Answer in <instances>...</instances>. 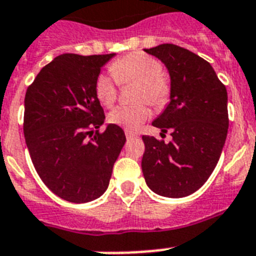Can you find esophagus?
I'll return each mask as SVG.
<instances>
[{"instance_id":"obj_1","label":"esophagus","mask_w":256,"mask_h":256,"mask_svg":"<svg viewBox=\"0 0 256 256\" xmlns=\"http://www.w3.org/2000/svg\"><path fill=\"white\" fill-rule=\"evenodd\" d=\"M124 134H126V138L128 139H132V138H135V136H138V134H136V132H134L132 130H128V128H126V130H124Z\"/></svg>"}]
</instances>
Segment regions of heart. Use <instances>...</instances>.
I'll return each instance as SVG.
<instances>
[{
  "label": "heart",
  "instance_id": "heart-1",
  "mask_svg": "<svg viewBox=\"0 0 256 256\" xmlns=\"http://www.w3.org/2000/svg\"><path fill=\"white\" fill-rule=\"evenodd\" d=\"M110 75L100 74L95 82L96 98L104 106H112L117 100L118 84L136 83L135 100L147 102L156 109H164L172 96V83L162 72L158 60L143 52H132L113 61L109 66ZM151 114L146 102L120 105L109 113V122L124 126L128 130L138 128Z\"/></svg>",
  "mask_w": 256,
  "mask_h": 256
}]
</instances>
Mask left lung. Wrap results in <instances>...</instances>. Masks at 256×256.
Wrapping results in <instances>:
<instances>
[{"mask_svg": "<svg viewBox=\"0 0 256 256\" xmlns=\"http://www.w3.org/2000/svg\"><path fill=\"white\" fill-rule=\"evenodd\" d=\"M168 68L170 102L152 124L161 138L143 136L142 170L148 188L168 198H184L206 184L218 165L229 126L228 94L210 62L188 49L161 44L144 49Z\"/></svg>", "mask_w": 256, "mask_h": 256, "instance_id": "obj_1", "label": "left lung"}]
</instances>
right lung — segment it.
I'll use <instances>...</instances> for the list:
<instances>
[{
    "mask_svg": "<svg viewBox=\"0 0 256 256\" xmlns=\"http://www.w3.org/2000/svg\"><path fill=\"white\" fill-rule=\"evenodd\" d=\"M113 56H58L26 92L23 132L32 164L53 194L72 203L104 194L126 142L117 124L98 130L105 114L95 82Z\"/></svg>",
    "mask_w": 256,
    "mask_h": 256,
    "instance_id": "right-lung-1",
    "label": "right lung"
}]
</instances>
